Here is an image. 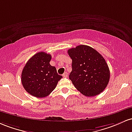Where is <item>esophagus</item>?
I'll return each mask as SVG.
<instances>
[{
    "mask_svg": "<svg viewBox=\"0 0 132 132\" xmlns=\"http://www.w3.org/2000/svg\"><path fill=\"white\" fill-rule=\"evenodd\" d=\"M63 77H68V73H67V72H65V73L63 74Z\"/></svg>",
    "mask_w": 132,
    "mask_h": 132,
    "instance_id": "1",
    "label": "esophagus"
}]
</instances>
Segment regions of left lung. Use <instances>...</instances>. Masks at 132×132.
I'll return each instance as SVG.
<instances>
[{
  "label": "left lung",
  "instance_id": "obj_1",
  "mask_svg": "<svg viewBox=\"0 0 132 132\" xmlns=\"http://www.w3.org/2000/svg\"><path fill=\"white\" fill-rule=\"evenodd\" d=\"M68 54L72 60L69 78L75 88L86 97L102 92L109 84L110 73L102 55L85 45L70 48Z\"/></svg>",
  "mask_w": 132,
  "mask_h": 132
}]
</instances>
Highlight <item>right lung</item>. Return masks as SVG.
Wrapping results in <instances>:
<instances>
[{
    "instance_id": "right-lung-1",
    "label": "right lung",
    "mask_w": 132,
    "mask_h": 132,
    "mask_svg": "<svg viewBox=\"0 0 132 132\" xmlns=\"http://www.w3.org/2000/svg\"><path fill=\"white\" fill-rule=\"evenodd\" d=\"M52 56L44 52L37 53L28 60L23 67L21 81L24 89L37 98L48 96L62 78L56 68L50 65Z\"/></svg>"
}]
</instances>
